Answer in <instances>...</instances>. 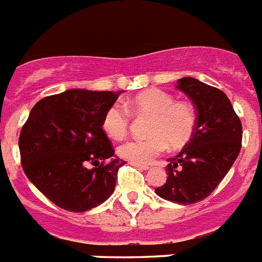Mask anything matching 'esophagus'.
Returning <instances> with one entry per match:
<instances>
[{
  "label": "esophagus",
  "mask_w": 262,
  "mask_h": 262,
  "mask_svg": "<svg viewBox=\"0 0 262 262\" xmlns=\"http://www.w3.org/2000/svg\"><path fill=\"white\" fill-rule=\"evenodd\" d=\"M131 165H134V167H136V168H139V169H143V171H147V169H149L148 165H143V164H136V163H129Z\"/></svg>",
  "instance_id": "34e87169"
}]
</instances>
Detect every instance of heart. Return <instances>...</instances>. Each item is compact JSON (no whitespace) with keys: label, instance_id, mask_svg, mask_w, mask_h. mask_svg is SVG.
<instances>
[{"label":"heart","instance_id":"heart-1","mask_svg":"<svg viewBox=\"0 0 262 262\" xmlns=\"http://www.w3.org/2000/svg\"><path fill=\"white\" fill-rule=\"evenodd\" d=\"M113 104L104 113V133L113 139H122L128 131L129 116L149 118L146 139H131L118 147L120 158L136 164H149L169 147L182 148L195 131L196 114L187 102H175L171 94L159 89H148L136 94L124 103Z\"/></svg>","mask_w":262,"mask_h":262}]
</instances>
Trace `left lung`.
<instances>
[{
  "instance_id": "left-lung-1",
  "label": "left lung",
  "mask_w": 262,
  "mask_h": 262,
  "mask_svg": "<svg viewBox=\"0 0 262 262\" xmlns=\"http://www.w3.org/2000/svg\"><path fill=\"white\" fill-rule=\"evenodd\" d=\"M176 89L195 104V131L184 148L168 159L167 182L155 192L164 200L188 205L211 195L231 169L240 154L243 127L231 100L216 87L185 77Z\"/></svg>"
}]
</instances>
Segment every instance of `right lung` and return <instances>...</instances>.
<instances>
[{"label":"right lung","mask_w":262,"mask_h":262,"mask_svg":"<svg viewBox=\"0 0 262 262\" xmlns=\"http://www.w3.org/2000/svg\"><path fill=\"white\" fill-rule=\"evenodd\" d=\"M120 93L71 89L31 108L19 134L22 168L62 209L86 212L113 195L126 162L114 155L102 122Z\"/></svg>","instance_id":"1"}]
</instances>
